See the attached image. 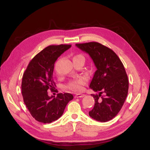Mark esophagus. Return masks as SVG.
Segmentation results:
<instances>
[{
    "label": "esophagus",
    "instance_id": "34e87169",
    "mask_svg": "<svg viewBox=\"0 0 150 150\" xmlns=\"http://www.w3.org/2000/svg\"><path fill=\"white\" fill-rule=\"evenodd\" d=\"M85 96V95H84V94H76L75 95V98H81V97H84Z\"/></svg>",
    "mask_w": 150,
    "mask_h": 150
}]
</instances>
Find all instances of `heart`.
<instances>
[{"instance_id": "heart-1", "label": "heart", "mask_w": 150, "mask_h": 150, "mask_svg": "<svg viewBox=\"0 0 150 150\" xmlns=\"http://www.w3.org/2000/svg\"><path fill=\"white\" fill-rule=\"evenodd\" d=\"M75 57H79L84 59V56H82V55H79ZM86 81H87L86 78L84 77H82L78 79H76L75 81L70 82L68 84V86H67V87H68L69 90H72L73 91H81L82 90V88H83L84 85L86 84Z\"/></svg>"}]
</instances>
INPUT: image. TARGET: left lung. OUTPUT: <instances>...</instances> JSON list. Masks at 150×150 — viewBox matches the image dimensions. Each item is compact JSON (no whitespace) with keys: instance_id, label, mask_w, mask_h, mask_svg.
<instances>
[{"instance_id":"obj_1","label":"left lung","mask_w":150,"mask_h":150,"mask_svg":"<svg viewBox=\"0 0 150 150\" xmlns=\"http://www.w3.org/2000/svg\"><path fill=\"white\" fill-rule=\"evenodd\" d=\"M93 60L95 71L90 87L95 105L90 116L102 122L115 117L122 108L128 93L129 81L122 62L112 50L96 42L76 44Z\"/></svg>"}]
</instances>
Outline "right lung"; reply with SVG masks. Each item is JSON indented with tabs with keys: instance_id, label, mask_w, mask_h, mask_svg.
Instances as JSON below:
<instances>
[{
	"instance_id": "right-lung-1",
	"label": "right lung",
	"mask_w": 150,
	"mask_h": 150,
	"mask_svg": "<svg viewBox=\"0 0 150 150\" xmlns=\"http://www.w3.org/2000/svg\"><path fill=\"white\" fill-rule=\"evenodd\" d=\"M71 44L51 45L35 56L23 74L21 89L24 103L31 115L42 123H51L62 116L66 105L73 98L71 93L50 97L47 90H55L54 64Z\"/></svg>"
}]
</instances>
